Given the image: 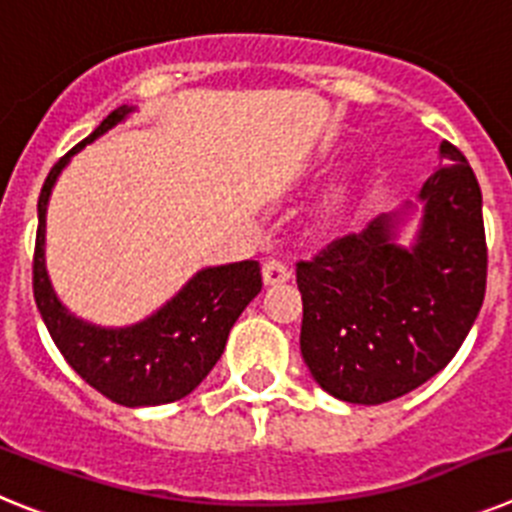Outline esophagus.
Returning <instances> with one entry per match:
<instances>
[{"label": "esophagus", "mask_w": 512, "mask_h": 512, "mask_svg": "<svg viewBox=\"0 0 512 512\" xmlns=\"http://www.w3.org/2000/svg\"><path fill=\"white\" fill-rule=\"evenodd\" d=\"M261 277H264V284H282L292 279V269L282 259H266L261 266Z\"/></svg>", "instance_id": "obj_1"}]
</instances>
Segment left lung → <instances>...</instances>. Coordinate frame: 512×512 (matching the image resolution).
Segmentation results:
<instances>
[{"instance_id":"8db88e82","label":"left lung","mask_w":512,"mask_h":512,"mask_svg":"<svg viewBox=\"0 0 512 512\" xmlns=\"http://www.w3.org/2000/svg\"><path fill=\"white\" fill-rule=\"evenodd\" d=\"M420 200L423 220L410 248L397 246V220L382 215L297 261L302 359L343 402L382 405L436 377L485 300L482 192L449 140Z\"/></svg>"}]
</instances>
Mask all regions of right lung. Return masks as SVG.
Masks as SVG:
<instances>
[{"label": "right lung", "mask_w": 512, "mask_h": 512, "mask_svg": "<svg viewBox=\"0 0 512 512\" xmlns=\"http://www.w3.org/2000/svg\"><path fill=\"white\" fill-rule=\"evenodd\" d=\"M133 112L122 104L99 122L89 138L51 169L40 189L38 235L33 253V295L53 343L89 387L125 408L182 400L210 374L248 302L261 292L259 261L210 266L197 271L156 315L130 328H99L74 318L58 302L45 271V207L58 174L76 151L97 140Z\"/></svg>", "instance_id": "obj_1"}]
</instances>
